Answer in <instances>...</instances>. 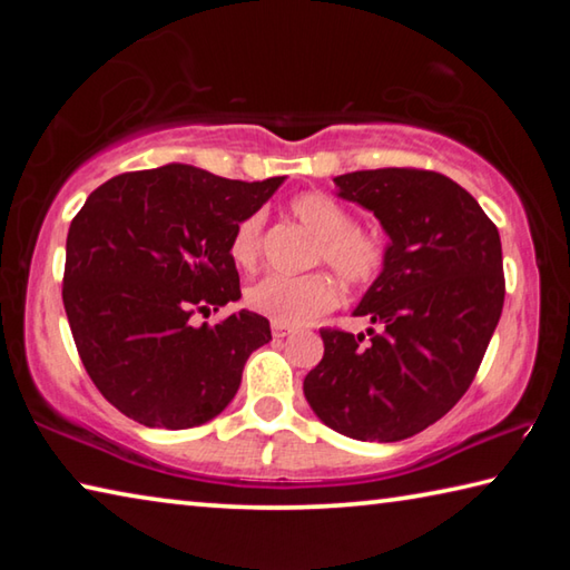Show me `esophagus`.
<instances>
[{"mask_svg": "<svg viewBox=\"0 0 570 570\" xmlns=\"http://www.w3.org/2000/svg\"><path fill=\"white\" fill-rule=\"evenodd\" d=\"M272 332H274L276 340H284V336L292 334V330H288L286 324H278V322H272Z\"/></svg>", "mask_w": 570, "mask_h": 570, "instance_id": "esophagus-1", "label": "esophagus"}]
</instances>
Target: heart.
<instances>
[{"label": "heart", "instance_id": "1", "mask_svg": "<svg viewBox=\"0 0 570 570\" xmlns=\"http://www.w3.org/2000/svg\"><path fill=\"white\" fill-rule=\"evenodd\" d=\"M292 214L316 240L308 264H326L342 282L352 286L370 284L384 266V244L374 230L354 226L352 210L326 193H302L292 200ZM264 216L240 218L230 236V258L240 268H254L262 256ZM254 312L286 326H306L340 304V286L324 272L304 276H266L246 292Z\"/></svg>", "mask_w": 570, "mask_h": 570}]
</instances>
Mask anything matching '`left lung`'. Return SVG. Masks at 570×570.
<instances>
[{
    "instance_id": "left-lung-1",
    "label": "left lung",
    "mask_w": 570,
    "mask_h": 570,
    "mask_svg": "<svg viewBox=\"0 0 570 570\" xmlns=\"http://www.w3.org/2000/svg\"><path fill=\"white\" fill-rule=\"evenodd\" d=\"M334 183L390 236L382 274L354 308L380 330H366V342L322 330L324 356L304 394L326 428L397 442L448 414L475 380L503 312L500 234L465 188L435 170H356Z\"/></svg>"
}]
</instances>
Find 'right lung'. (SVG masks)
Segmentation results:
<instances>
[{
    "mask_svg": "<svg viewBox=\"0 0 570 570\" xmlns=\"http://www.w3.org/2000/svg\"><path fill=\"white\" fill-rule=\"evenodd\" d=\"M282 183L170 163L90 193L67 234L62 302L85 370L112 407L146 428L186 430L234 400L250 352L272 340L268 320L248 308L214 326L190 316L238 302L230 236Z\"/></svg>",
    "mask_w": 570,
    "mask_h": 570,
    "instance_id": "add662e5",
    "label": "right lung"
}]
</instances>
